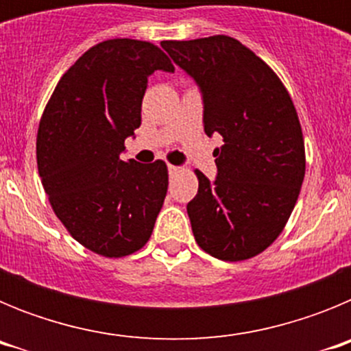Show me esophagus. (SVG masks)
<instances>
[{"mask_svg":"<svg viewBox=\"0 0 351 351\" xmlns=\"http://www.w3.org/2000/svg\"><path fill=\"white\" fill-rule=\"evenodd\" d=\"M179 170H181V169H179V167H176V165H169V173H170V176H173V173H178Z\"/></svg>","mask_w":351,"mask_h":351,"instance_id":"obj_1","label":"esophagus"}]
</instances>
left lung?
<instances>
[{
    "mask_svg": "<svg viewBox=\"0 0 351 351\" xmlns=\"http://www.w3.org/2000/svg\"><path fill=\"white\" fill-rule=\"evenodd\" d=\"M161 47L197 82L204 130L219 133L213 182L197 170L188 204L195 241L210 256L239 262L267 250L283 232L306 172L297 110L274 71L239 40H167Z\"/></svg>",
    "mask_w": 351,
    "mask_h": 351,
    "instance_id": "left-lung-1",
    "label": "left lung"
}]
</instances>
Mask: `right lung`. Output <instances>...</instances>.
<instances>
[{"label":"right lung","mask_w":351,"mask_h":351,"mask_svg":"<svg viewBox=\"0 0 351 351\" xmlns=\"http://www.w3.org/2000/svg\"><path fill=\"white\" fill-rule=\"evenodd\" d=\"M156 70L172 73L173 64L153 43L105 40L68 68L40 121L36 163L49 202L77 243L108 258L147 243L165 200L163 161L121 158Z\"/></svg>","instance_id":"obj_1"}]
</instances>
